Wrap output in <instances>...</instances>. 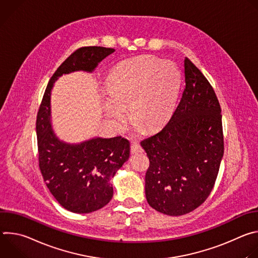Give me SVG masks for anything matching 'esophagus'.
<instances>
[{
    "mask_svg": "<svg viewBox=\"0 0 258 258\" xmlns=\"http://www.w3.org/2000/svg\"><path fill=\"white\" fill-rule=\"evenodd\" d=\"M142 151H143V149L139 144H137V143L132 144V146H131V153L132 154H136V153H139V152H142Z\"/></svg>",
    "mask_w": 258,
    "mask_h": 258,
    "instance_id": "1",
    "label": "esophagus"
}]
</instances>
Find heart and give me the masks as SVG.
Wrapping results in <instances>:
<instances>
[{
	"label": "heart",
	"mask_w": 258,
	"mask_h": 258,
	"mask_svg": "<svg viewBox=\"0 0 258 258\" xmlns=\"http://www.w3.org/2000/svg\"><path fill=\"white\" fill-rule=\"evenodd\" d=\"M180 72L171 61L143 56L117 65L108 81L103 106L108 117L121 127L127 118L145 131H155L169 119L177 98Z\"/></svg>",
	"instance_id": "heart-1"
}]
</instances>
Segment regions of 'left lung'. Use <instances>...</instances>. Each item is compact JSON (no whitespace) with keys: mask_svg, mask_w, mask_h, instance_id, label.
I'll use <instances>...</instances> for the list:
<instances>
[{"mask_svg":"<svg viewBox=\"0 0 258 258\" xmlns=\"http://www.w3.org/2000/svg\"><path fill=\"white\" fill-rule=\"evenodd\" d=\"M183 66L186 85L171 118L141 142L150 161L146 199L171 216L187 214L207 199L224 156L222 109L213 88L188 58Z\"/></svg>","mask_w":258,"mask_h":258,"instance_id":"obj_1","label":"left lung"}]
</instances>
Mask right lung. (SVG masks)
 Wrapping results in <instances>:
<instances>
[{"instance_id":"right-lung-1","label":"right lung","mask_w":258,"mask_h":258,"mask_svg":"<svg viewBox=\"0 0 258 258\" xmlns=\"http://www.w3.org/2000/svg\"><path fill=\"white\" fill-rule=\"evenodd\" d=\"M115 50L83 47L73 52L55 71L36 116L39 165L48 189L59 204L75 213L96 211L112 199L110 183L130 157V142L119 137L93 138L80 144L61 141L51 125V90L62 76L75 71L93 72Z\"/></svg>"}]
</instances>
